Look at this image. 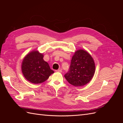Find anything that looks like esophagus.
I'll return each instance as SVG.
<instances>
[{
    "label": "esophagus",
    "instance_id": "obj_1",
    "mask_svg": "<svg viewBox=\"0 0 123 123\" xmlns=\"http://www.w3.org/2000/svg\"><path fill=\"white\" fill-rule=\"evenodd\" d=\"M55 71L58 72H62V70H61V69H59V70H56Z\"/></svg>",
    "mask_w": 123,
    "mask_h": 123
}]
</instances>
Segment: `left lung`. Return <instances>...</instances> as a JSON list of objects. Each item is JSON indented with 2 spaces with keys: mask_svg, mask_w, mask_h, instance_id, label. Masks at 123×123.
Masks as SVG:
<instances>
[{
  "mask_svg": "<svg viewBox=\"0 0 123 123\" xmlns=\"http://www.w3.org/2000/svg\"><path fill=\"white\" fill-rule=\"evenodd\" d=\"M95 70V63L91 55L86 51L80 49L73 55L69 71L64 76L70 84L83 86L92 80Z\"/></svg>",
  "mask_w": 123,
  "mask_h": 123,
  "instance_id": "left-lung-1",
  "label": "left lung"
}]
</instances>
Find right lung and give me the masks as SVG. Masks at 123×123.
Listing matches in <instances>:
<instances>
[{
    "instance_id": "obj_1",
    "label": "right lung",
    "mask_w": 123,
    "mask_h": 123,
    "mask_svg": "<svg viewBox=\"0 0 123 123\" xmlns=\"http://www.w3.org/2000/svg\"><path fill=\"white\" fill-rule=\"evenodd\" d=\"M43 57V55L37 50L31 51L24 57L21 64L22 72L25 79L30 83H42L54 73Z\"/></svg>"
}]
</instances>
